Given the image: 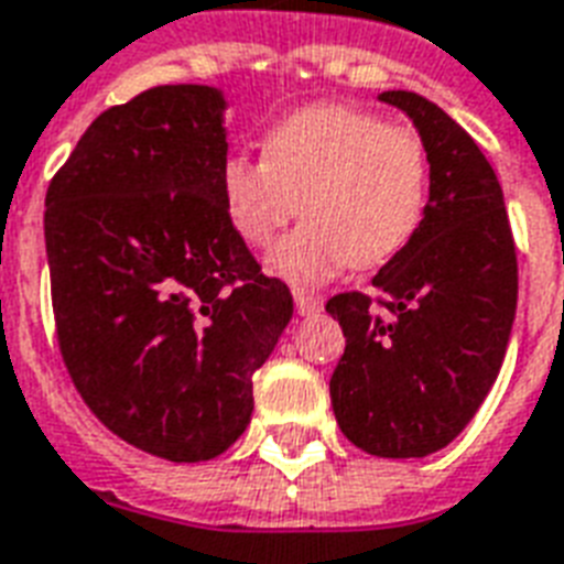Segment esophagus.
Masks as SVG:
<instances>
[{
  "mask_svg": "<svg viewBox=\"0 0 564 564\" xmlns=\"http://www.w3.org/2000/svg\"><path fill=\"white\" fill-rule=\"evenodd\" d=\"M294 303H296V312L303 314H317L323 308V300L314 294H305V291H294Z\"/></svg>",
  "mask_w": 564,
  "mask_h": 564,
  "instance_id": "obj_1",
  "label": "esophagus"
}]
</instances>
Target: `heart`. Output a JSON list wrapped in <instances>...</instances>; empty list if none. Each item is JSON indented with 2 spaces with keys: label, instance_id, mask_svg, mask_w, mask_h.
Returning a JSON list of instances; mask_svg holds the SVG:
<instances>
[{
  "label": "heart",
  "instance_id": "heart-1",
  "mask_svg": "<svg viewBox=\"0 0 564 564\" xmlns=\"http://www.w3.org/2000/svg\"><path fill=\"white\" fill-rule=\"evenodd\" d=\"M264 159L220 164L226 220L268 247L296 212L305 220L270 250V273L321 285L344 268H379L412 241L430 203V152L412 129L347 105H308L261 141Z\"/></svg>",
  "mask_w": 564,
  "mask_h": 564
}]
</instances>
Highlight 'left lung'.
I'll list each match as a JSON object with an SVG mask.
<instances>
[{"label":"left lung","mask_w":564,"mask_h":564,"mask_svg":"<svg viewBox=\"0 0 564 564\" xmlns=\"http://www.w3.org/2000/svg\"><path fill=\"white\" fill-rule=\"evenodd\" d=\"M430 152L417 232L373 288L332 296L344 356L329 379L335 421L370 456L421 459L447 447L495 386L518 305V259L503 191L474 138L426 96L386 90Z\"/></svg>","instance_id":"left-lung-1"}]
</instances>
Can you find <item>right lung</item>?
I'll return each instance as SVG.
<instances>
[{"mask_svg": "<svg viewBox=\"0 0 564 564\" xmlns=\"http://www.w3.org/2000/svg\"><path fill=\"white\" fill-rule=\"evenodd\" d=\"M226 96L150 87L108 108L46 191L58 344L90 412L167 462L241 438L252 373L294 300L261 273L220 203Z\"/></svg>", "mask_w": 564, "mask_h": 564, "instance_id": "1", "label": "right lung"}]
</instances>
